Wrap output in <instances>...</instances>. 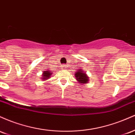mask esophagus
Here are the masks:
<instances>
[{"instance_id": "34e87169", "label": "esophagus", "mask_w": 135, "mask_h": 135, "mask_svg": "<svg viewBox=\"0 0 135 135\" xmlns=\"http://www.w3.org/2000/svg\"><path fill=\"white\" fill-rule=\"evenodd\" d=\"M61 67L63 68V69H65L66 68V65H62V66H61Z\"/></svg>"}]
</instances>
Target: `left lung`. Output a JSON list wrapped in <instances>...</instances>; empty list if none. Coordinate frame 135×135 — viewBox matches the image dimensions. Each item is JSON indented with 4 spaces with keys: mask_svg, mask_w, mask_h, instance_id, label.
<instances>
[{
    "mask_svg": "<svg viewBox=\"0 0 135 135\" xmlns=\"http://www.w3.org/2000/svg\"><path fill=\"white\" fill-rule=\"evenodd\" d=\"M75 77H76L77 81L80 84H87L89 81V77L86 73L84 72V71L82 70V69H80L79 70H77V72L75 73Z\"/></svg>",
    "mask_w": 135,
    "mask_h": 135,
    "instance_id": "1",
    "label": "left lung"
}]
</instances>
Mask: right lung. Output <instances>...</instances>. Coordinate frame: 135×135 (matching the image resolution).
Segmentation results:
<instances>
[{
	"label": "right lung",
	"instance_id": "1",
	"mask_svg": "<svg viewBox=\"0 0 135 135\" xmlns=\"http://www.w3.org/2000/svg\"><path fill=\"white\" fill-rule=\"evenodd\" d=\"M52 71H49V70H46V71H44V72H43L42 75V77L41 79L42 80H47V79H49V77H50L51 75L52 74Z\"/></svg>",
	"mask_w": 135,
	"mask_h": 135
}]
</instances>
